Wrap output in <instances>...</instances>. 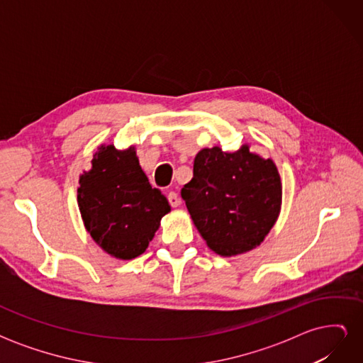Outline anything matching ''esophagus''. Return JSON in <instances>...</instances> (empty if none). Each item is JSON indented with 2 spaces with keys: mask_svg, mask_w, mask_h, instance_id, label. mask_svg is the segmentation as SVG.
I'll return each instance as SVG.
<instances>
[{
  "mask_svg": "<svg viewBox=\"0 0 363 363\" xmlns=\"http://www.w3.org/2000/svg\"><path fill=\"white\" fill-rule=\"evenodd\" d=\"M168 201H169L171 207H179V204H180L179 195L175 194V192H169V194H168Z\"/></svg>",
  "mask_w": 363,
  "mask_h": 363,
  "instance_id": "1",
  "label": "esophagus"
}]
</instances>
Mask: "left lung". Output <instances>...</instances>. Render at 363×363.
Segmentation results:
<instances>
[{"label":"left lung","mask_w":363,"mask_h":363,"mask_svg":"<svg viewBox=\"0 0 363 363\" xmlns=\"http://www.w3.org/2000/svg\"><path fill=\"white\" fill-rule=\"evenodd\" d=\"M281 179L272 159L244 144L233 152L203 148L182 199L207 247L223 257L259 247L281 211Z\"/></svg>","instance_id":"obj_1"}]
</instances>
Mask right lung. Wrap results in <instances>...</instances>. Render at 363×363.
<instances>
[{
  "label": "right lung",
  "instance_id": "1",
  "mask_svg": "<svg viewBox=\"0 0 363 363\" xmlns=\"http://www.w3.org/2000/svg\"><path fill=\"white\" fill-rule=\"evenodd\" d=\"M77 203L86 232L107 255L131 260L145 252L171 212L164 195L151 188L136 147L96 148L91 168L80 174Z\"/></svg>",
  "mask_w": 363,
  "mask_h": 363
}]
</instances>
